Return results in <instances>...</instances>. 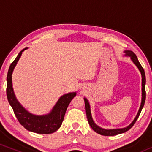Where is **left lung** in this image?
I'll list each match as a JSON object with an SVG mask.
<instances>
[{"label": "left lung", "mask_w": 152, "mask_h": 152, "mask_svg": "<svg viewBox=\"0 0 152 152\" xmlns=\"http://www.w3.org/2000/svg\"><path fill=\"white\" fill-rule=\"evenodd\" d=\"M124 53H126V56H129L131 57V59L132 60L135 65L137 66L138 69L140 71L141 74H142V104H141L140 109H139V111H138V114L136 116V118H134V120L132 122V124L129 126L126 127V128L123 129H104L100 128V127L97 126L94 121H93L91 117V110H90V106L89 104H88V102L87 101L86 99H84V102H85V106H86V116L87 119H88V124H89L90 126L91 127L92 129H93L94 132H96V133H98L101 135L103 136H115L117 135V134L124 133V132H127L128 130H129L132 126H134V124L137 121V118H139V115H140L141 111L144 107V103H145V99H146V91H145V84H146V77H145V73H144V70L143 69L142 65L140 64V63L139 62V60H138L137 56L136 54L134 53V52L131 51V50H126L124 51Z\"/></svg>", "instance_id": "obj_1"}]
</instances>
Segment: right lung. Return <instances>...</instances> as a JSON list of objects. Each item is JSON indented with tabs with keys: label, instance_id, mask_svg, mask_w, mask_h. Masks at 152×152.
<instances>
[{
	"label": "right lung",
	"instance_id": "1",
	"mask_svg": "<svg viewBox=\"0 0 152 152\" xmlns=\"http://www.w3.org/2000/svg\"><path fill=\"white\" fill-rule=\"evenodd\" d=\"M26 49V48H24L18 53L15 60L11 63L8 69V74H7V98L10 105L13 108L17 119L24 128L37 134L53 133L61 126L68 106L69 105L71 100L74 99L76 94H67L61 97L51 112L48 115L38 116L28 112L15 99L12 87L11 78L13 69L17 62L18 61L22 52Z\"/></svg>",
	"mask_w": 152,
	"mask_h": 152
}]
</instances>
